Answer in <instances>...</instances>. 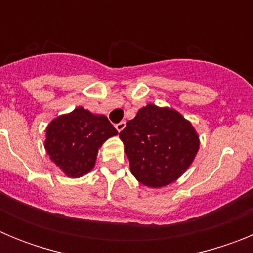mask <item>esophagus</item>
Listing matches in <instances>:
<instances>
[{
  "instance_id": "esophagus-1",
  "label": "esophagus",
  "mask_w": 253,
  "mask_h": 253,
  "mask_svg": "<svg viewBox=\"0 0 253 253\" xmlns=\"http://www.w3.org/2000/svg\"><path fill=\"white\" fill-rule=\"evenodd\" d=\"M115 128H116V130H118V131H119V133H120V131H122L123 129L125 128V122H120V123H118V124L115 125Z\"/></svg>"
}]
</instances>
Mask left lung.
Returning <instances> with one entry per match:
<instances>
[{
  "instance_id": "left-lung-1",
  "label": "left lung",
  "mask_w": 253,
  "mask_h": 253,
  "mask_svg": "<svg viewBox=\"0 0 253 253\" xmlns=\"http://www.w3.org/2000/svg\"><path fill=\"white\" fill-rule=\"evenodd\" d=\"M130 171L140 184L160 189L190 167L200 147L193 124L171 107L148 104L120 131Z\"/></svg>"
}]
</instances>
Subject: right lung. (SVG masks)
Returning a JSON list of instances; mask_svg holds the SVG:
<instances>
[{"mask_svg":"<svg viewBox=\"0 0 253 253\" xmlns=\"http://www.w3.org/2000/svg\"><path fill=\"white\" fill-rule=\"evenodd\" d=\"M44 148L66 176L82 177L95 167L97 153L118 130L102 114L82 106L57 116L46 126Z\"/></svg>","mask_w":253,"mask_h":253,"instance_id":"obj_1","label":"right lung"}]
</instances>
